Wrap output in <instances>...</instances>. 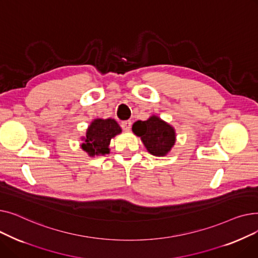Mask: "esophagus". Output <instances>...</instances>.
I'll return each mask as SVG.
<instances>
[{
  "instance_id": "34e87169",
  "label": "esophagus",
  "mask_w": 258,
  "mask_h": 258,
  "mask_svg": "<svg viewBox=\"0 0 258 258\" xmlns=\"http://www.w3.org/2000/svg\"><path fill=\"white\" fill-rule=\"evenodd\" d=\"M132 126V121L131 120H125L121 122V127L123 128L124 131H130Z\"/></svg>"
}]
</instances>
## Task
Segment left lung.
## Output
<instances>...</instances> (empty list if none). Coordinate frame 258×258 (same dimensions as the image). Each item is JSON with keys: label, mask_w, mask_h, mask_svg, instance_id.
Masks as SVG:
<instances>
[{"label": "left lung", "mask_w": 258, "mask_h": 258, "mask_svg": "<svg viewBox=\"0 0 258 258\" xmlns=\"http://www.w3.org/2000/svg\"><path fill=\"white\" fill-rule=\"evenodd\" d=\"M133 132L141 138L146 150L154 156H165L175 142L173 128L156 116L146 121L135 122Z\"/></svg>", "instance_id": "left-lung-1"}]
</instances>
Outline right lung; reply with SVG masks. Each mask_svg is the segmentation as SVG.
Here are the masks:
<instances>
[{
    "instance_id": "add662e5",
    "label": "right lung",
    "mask_w": 258,
    "mask_h": 258,
    "mask_svg": "<svg viewBox=\"0 0 258 258\" xmlns=\"http://www.w3.org/2000/svg\"><path fill=\"white\" fill-rule=\"evenodd\" d=\"M120 133L121 128L114 119H96L88 128L85 142L81 144V147L92 157L108 154L111 139Z\"/></svg>"
}]
</instances>
